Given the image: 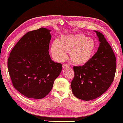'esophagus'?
I'll return each instance as SVG.
<instances>
[{"label":"esophagus","mask_w":123,"mask_h":123,"mask_svg":"<svg viewBox=\"0 0 123 123\" xmlns=\"http://www.w3.org/2000/svg\"><path fill=\"white\" fill-rule=\"evenodd\" d=\"M62 67H63V68H65L69 67V66L68 65H67V64H63V65H62Z\"/></svg>","instance_id":"1"}]
</instances>
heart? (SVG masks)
<instances>
[{
	"mask_svg": "<svg viewBox=\"0 0 123 123\" xmlns=\"http://www.w3.org/2000/svg\"><path fill=\"white\" fill-rule=\"evenodd\" d=\"M95 48L94 40L84 34H78L63 37L59 41H54L51 53L56 61L62 62L67 58V52H70V58L74 63L82 66L90 61Z\"/></svg>",
	"mask_w": 123,
	"mask_h": 123,
	"instance_id": "heart-1",
	"label": "heart"
}]
</instances>
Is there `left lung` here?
Instances as JSON below:
<instances>
[{"mask_svg":"<svg viewBox=\"0 0 123 123\" xmlns=\"http://www.w3.org/2000/svg\"><path fill=\"white\" fill-rule=\"evenodd\" d=\"M100 42L96 53L82 66H74V77L71 82L74 95L84 101L100 97L113 81L116 58L112 48L101 33L95 31Z\"/></svg>","mask_w":123,"mask_h":123,"instance_id":"left-lung-1","label":"left lung"}]
</instances>
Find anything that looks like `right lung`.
Wrapping results in <instances>:
<instances>
[{
    "label": "right lung",
    "instance_id": "add662e5",
    "mask_svg": "<svg viewBox=\"0 0 123 123\" xmlns=\"http://www.w3.org/2000/svg\"><path fill=\"white\" fill-rule=\"evenodd\" d=\"M45 28L27 32L10 54L9 73L13 87L28 98L40 99L51 90L62 70L49 53L51 36Z\"/></svg>",
    "mask_w": 123,
    "mask_h": 123
}]
</instances>
